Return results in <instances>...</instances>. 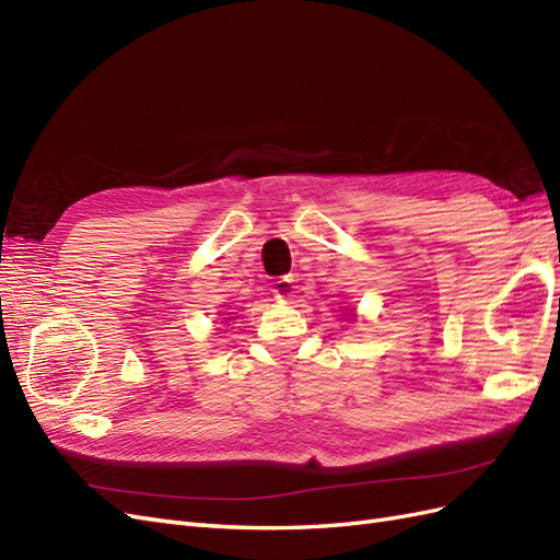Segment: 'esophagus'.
Here are the masks:
<instances>
[{"mask_svg":"<svg viewBox=\"0 0 560 560\" xmlns=\"http://www.w3.org/2000/svg\"><path fill=\"white\" fill-rule=\"evenodd\" d=\"M293 288H295V279L293 277H281V279H277L275 281V288H272V293H275V298L277 300H288L293 295Z\"/></svg>","mask_w":560,"mask_h":560,"instance_id":"esophagus-1","label":"esophagus"}]
</instances>
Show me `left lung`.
Masks as SVG:
<instances>
[{"instance_id": "8db88e82", "label": "left lung", "mask_w": 560, "mask_h": 560, "mask_svg": "<svg viewBox=\"0 0 560 560\" xmlns=\"http://www.w3.org/2000/svg\"><path fill=\"white\" fill-rule=\"evenodd\" d=\"M353 318H355V314H353Z\"/></svg>"}]
</instances>
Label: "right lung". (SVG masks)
I'll use <instances>...</instances> for the list:
<instances>
[{
    "mask_svg": "<svg viewBox=\"0 0 560 560\" xmlns=\"http://www.w3.org/2000/svg\"><path fill=\"white\" fill-rule=\"evenodd\" d=\"M232 318H234V316H230V318H228V320H232Z\"/></svg>",
    "mask_w": 560,
    "mask_h": 560,
    "instance_id": "1",
    "label": "right lung"
}]
</instances>
